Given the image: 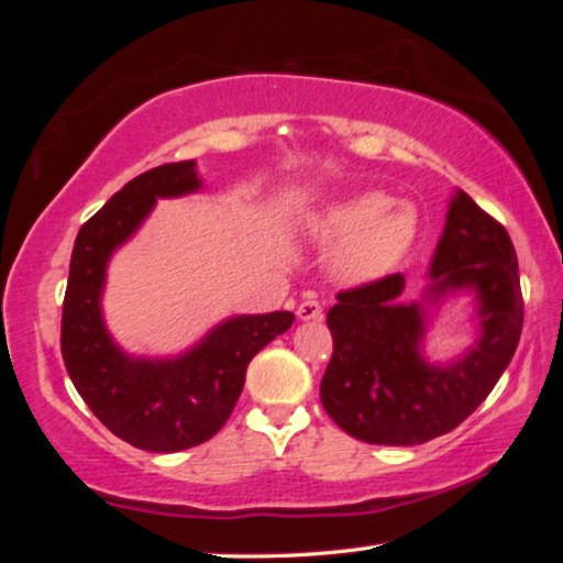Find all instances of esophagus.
<instances>
[{
	"label": "esophagus",
	"mask_w": 563,
	"mask_h": 563,
	"mask_svg": "<svg viewBox=\"0 0 563 563\" xmlns=\"http://www.w3.org/2000/svg\"><path fill=\"white\" fill-rule=\"evenodd\" d=\"M298 318L300 320H320L322 318V305L316 298L302 300L300 308H298Z\"/></svg>",
	"instance_id": "obj_1"
}]
</instances>
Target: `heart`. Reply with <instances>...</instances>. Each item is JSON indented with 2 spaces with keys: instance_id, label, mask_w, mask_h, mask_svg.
<instances>
[{
  "instance_id": "obj_1",
  "label": "heart",
  "mask_w": 563,
  "mask_h": 563,
  "mask_svg": "<svg viewBox=\"0 0 563 563\" xmlns=\"http://www.w3.org/2000/svg\"><path fill=\"white\" fill-rule=\"evenodd\" d=\"M325 241H340L332 271L347 283L383 278L405 258L417 235V213L409 206H393L377 190L355 194L328 206L318 218Z\"/></svg>"
}]
</instances>
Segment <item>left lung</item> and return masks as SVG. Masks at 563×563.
<instances>
[{
	"label": "left lung",
	"mask_w": 563,
	"mask_h": 563,
	"mask_svg": "<svg viewBox=\"0 0 563 563\" xmlns=\"http://www.w3.org/2000/svg\"><path fill=\"white\" fill-rule=\"evenodd\" d=\"M430 300L450 290L479 295L482 338L446 367L419 355L422 305L397 302L399 273L340 290L328 312L332 357L320 399L332 422L367 444L409 446L452 432L497 385L523 325L517 251L499 221L456 190L430 268Z\"/></svg>",
	"instance_id": "8db88e82"
}]
</instances>
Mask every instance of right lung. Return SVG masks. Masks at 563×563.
Here are the masks:
<instances>
[{
  "mask_svg": "<svg viewBox=\"0 0 563 563\" xmlns=\"http://www.w3.org/2000/svg\"><path fill=\"white\" fill-rule=\"evenodd\" d=\"M198 186L196 161L146 170L81 225L71 251L62 308L66 373L107 430L148 452H180L211 440L243 393L247 362L295 320L288 310L233 318L176 360H133L113 345L99 308L109 255L136 231L156 198Z\"/></svg>",
  "mask_w": 563,
  "mask_h": 563,
  "instance_id": "1",
  "label": "right lung"
}]
</instances>
